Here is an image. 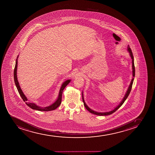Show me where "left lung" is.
Here are the masks:
<instances>
[{"mask_svg": "<svg viewBox=\"0 0 155 155\" xmlns=\"http://www.w3.org/2000/svg\"><path fill=\"white\" fill-rule=\"evenodd\" d=\"M128 50L129 52L130 53V56L131 57L132 60V70H133V71H132L133 74H133V77H134V78H133L132 80L130 86H129V87L128 88V91H127L126 94H125V97H124V98L123 100H122V101L121 102V103H120L119 105H118L117 107H115L113 110H112V111H110V112H95L94 110H91V109L89 108V107H88V106H87V105L86 104V103H85V101H84V98H83V94H82V99H83V101L84 102V106L85 107L86 109H87V110H88L89 112L92 113V114H94V115H97L106 116L110 115V114H113V113L115 112V111L117 110L118 109H119V107H121V105H123V103H124V102H125V100L127 99V98H128V96H129V94L130 91H131V90L132 84H133V82H134V77L135 76V67H134V56H133V54H132V52L131 49L130 48L129 45H128Z\"/></svg>", "mask_w": 155, "mask_h": 155, "instance_id": "8db88e82", "label": "left lung"}]
</instances>
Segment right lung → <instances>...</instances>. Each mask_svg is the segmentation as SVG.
Here are the masks:
<instances>
[{
    "instance_id": "1",
    "label": "right lung",
    "mask_w": 155,
    "mask_h": 155,
    "mask_svg": "<svg viewBox=\"0 0 155 155\" xmlns=\"http://www.w3.org/2000/svg\"><path fill=\"white\" fill-rule=\"evenodd\" d=\"M18 56L16 58V63H15V68L14 70V82L15 84L16 85V88L18 89V91L20 94V95L21 97V99H23L24 101L25 102L26 104H27L29 107H30L31 109H33V110H40V111H50V110H54L56 109H57V107L59 106L61 104V98H62V91L64 89V88L66 87V86L70 82V80H68L66 81L65 82L62 84L61 87V89L59 91V94L58 98L57 99V100L54 103L50 106H48V107H39L38 105H36L35 103H31V102H29L27 101V99L25 95L24 94L23 91H21V89L20 88V85H19V83L18 82V78H17V75H16V71H17V67H18Z\"/></svg>"
}]
</instances>
